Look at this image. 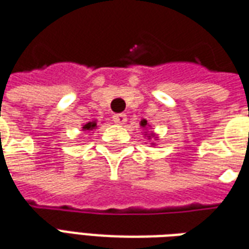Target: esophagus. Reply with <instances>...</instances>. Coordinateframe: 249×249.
<instances>
[{"mask_svg": "<svg viewBox=\"0 0 249 249\" xmlns=\"http://www.w3.org/2000/svg\"><path fill=\"white\" fill-rule=\"evenodd\" d=\"M113 121L116 123V124H119V125L125 124V123H126V114H124V113L114 114Z\"/></svg>", "mask_w": 249, "mask_h": 249, "instance_id": "34e87169", "label": "esophagus"}]
</instances>
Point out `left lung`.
<instances>
[{"instance_id": "left-lung-1", "label": "left lung", "mask_w": 249, "mask_h": 249, "mask_svg": "<svg viewBox=\"0 0 249 249\" xmlns=\"http://www.w3.org/2000/svg\"><path fill=\"white\" fill-rule=\"evenodd\" d=\"M140 125L142 126V128H146V126H148V121H146V120H141ZM149 135L151 136H148V139H151L152 136H153V133H149Z\"/></svg>"}]
</instances>
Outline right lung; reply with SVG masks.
<instances>
[{
  "label": "right lung",
  "instance_id": "add662e5",
  "mask_svg": "<svg viewBox=\"0 0 249 249\" xmlns=\"http://www.w3.org/2000/svg\"><path fill=\"white\" fill-rule=\"evenodd\" d=\"M97 128V123L96 121H89L87 124L82 126V130H93Z\"/></svg>",
  "mask_w": 249,
  "mask_h": 249
}]
</instances>
